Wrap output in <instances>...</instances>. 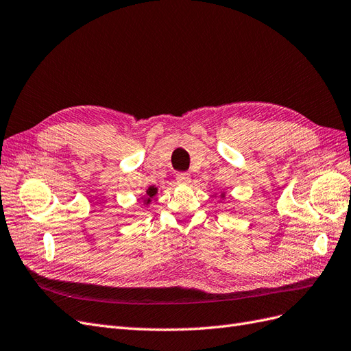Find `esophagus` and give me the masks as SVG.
I'll list each match as a JSON object with an SVG mask.
<instances>
[{
  "label": "esophagus",
  "instance_id": "34e87169",
  "mask_svg": "<svg viewBox=\"0 0 351 351\" xmlns=\"http://www.w3.org/2000/svg\"><path fill=\"white\" fill-rule=\"evenodd\" d=\"M176 180H177L178 184H189L190 182H192V177H190V174L180 173V174H177Z\"/></svg>",
  "mask_w": 351,
  "mask_h": 351
}]
</instances>
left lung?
<instances>
[{"mask_svg": "<svg viewBox=\"0 0 351 351\" xmlns=\"http://www.w3.org/2000/svg\"><path fill=\"white\" fill-rule=\"evenodd\" d=\"M215 197H217V196H215ZM221 199H222V200L226 199V193H221Z\"/></svg>", "mask_w": 351, "mask_h": 351, "instance_id": "1", "label": "left lung"}]
</instances>
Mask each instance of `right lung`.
Here are the masks:
<instances>
[{"instance_id": "1", "label": "right lung", "mask_w": 351, "mask_h": 351, "mask_svg": "<svg viewBox=\"0 0 351 351\" xmlns=\"http://www.w3.org/2000/svg\"><path fill=\"white\" fill-rule=\"evenodd\" d=\"M156 193H158V189H156V187H154V186L147 187V189H146V195L142 197L143 206H149V205H151V200H152V197H155V195H156Z\"/></svg>"}]
</instances>
